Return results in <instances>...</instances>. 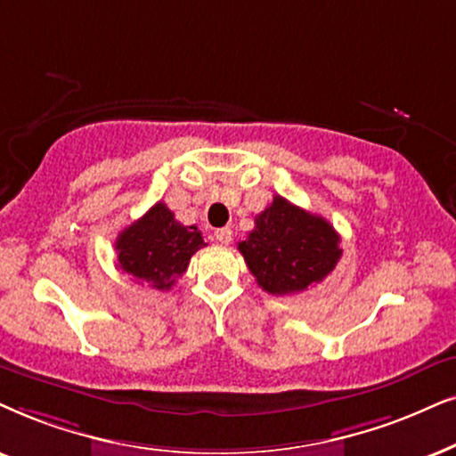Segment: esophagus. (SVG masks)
<instances>
[{"label": "esophagus", "instance_id": "obj_1", "mask_svg": "<svg viewBox=\"0 0 456 456\" xmlns=\"http://www.w3.org/2000/svg\"><path fill=\"white\" fill-rule=\"evenodd\" d=\"M215 238H216V241H221V244H229L233 238V232L229 227H221L215 232Z\"/></svg>", "mask_w": 456, "mask_h": 456}]
</instances>
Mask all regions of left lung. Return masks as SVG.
Here are the masks:
<instances>
[{
    "instance_id": "obj_1",
    "label": "left lung",
    "mask_w": 456,
    "mask_h": 456,
    "mask_svg": "<svg viewBox=\"0 0 456 456\" xmlns=\"http://www.w3.org/2000/svg\"><path fill=\"white\" fill-rule=\"evenodd\" d=\"M338 244L341 238L326 218L275 195L238 250L265 292L295 295L337 267L343 255Z\"/></svg>"
}]
</instances>
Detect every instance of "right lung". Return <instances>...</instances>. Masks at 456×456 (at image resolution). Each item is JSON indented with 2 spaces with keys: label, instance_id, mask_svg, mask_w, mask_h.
<instances>
[{
  "label": "right lung",
  "instance_id": "1",
  "mask_svg": "<svg viewBox=\"0 0 456 456\" xmlns=\"http://www.w3.org/2000/svg\"><path fill=\"white\" fill-rule=\"evenodd\" d=\"M204 246L198 227L178 223L164 201H158L115 240L118 267L155 290H170Z\"/></svg>",
  "mask_w": 456,
  "mask_h": 456
}]
</instances>
